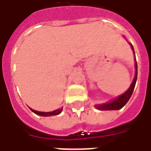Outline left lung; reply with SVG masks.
I'll return each instance as SVG.
<instances>
[{
  "label": "left lung",
  "instance_id": "obj_1",
  "mask_svg": "<svg viewBox=\"0 0 151 151\" xmlns=\"http://www.w3.org/2000/svg\"><path fill=\"white\" fill-rule=\"evenodd\" d=\"M130 45L132 50H133V51H134L133 45H131L130 43ZM136 80H137V63H136V60H135V73H134V80H133V81L131 83L130 88L123 95L118 96L115 100L111 101L106 102V103H104V104H100V105H96V108L98 109V110H101V111H116V110L121 109L128 102V101L130 100V96H131L132 93L134 91Z\"/></svg>",
  "mask_w": 151,
  "mask_h": 151
}]
</instances>
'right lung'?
<instances>
[{"label": "right lung", "mask_w": 151, "mask_h": 151, "mask_svg": "<svg viewBox=\"0 0 151 151\" xmlns=\"http://www.w3.org/2000/svg\"><path fill=\"white\" fill-rule=\"evenodd\" d=\"M31 111H33L35 114L36 115H38V116H57V115H59L60 113L62 111V108H60V109H57V110H55V111H50V112H41V111H35V110H32L31 109Z\"/></svg>", "instance_id": "right-lung-1"}]
</instances>
